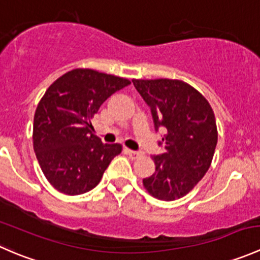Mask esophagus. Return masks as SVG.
Segmentation results:
<instances>
[{
	"mask_svg": "<svg viewBox=\"0 0 260 260\" xmlns=\"http://www.w3.org/2000/svg\"><path fill=\"white\" fill-rule=\"evenodd\" d=\"M125 153L128 154V156L131 157V158H138V157L142 156V152H138V151H132V149L129 148H125L124 149Z\"/></svg>",
	"mask_w": 260,
	"mask_h": 260,
	"instance_id": "esophagus-1",
	"label": "esophagus"
}]
</instances>
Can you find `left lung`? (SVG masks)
Wrapping results in <instances>:
<instances>
[{
  "label": "left lung",
  "mask_w": 260,
  "mask_h": 260,
  "mask_svg": "<svg viewBox=\"0 0 260 260\" xmlns=\"http://www.w3.org/2000/svg\"><path fill=\"white\" fill-rule=\"evenodd\" d=\"M133 84L151 108L156 131L166 129L165 153L152 157L156 170L143 179V186L158 200H177L210 167L217 143L214 111L200 91L182 80L133 79Z\"/></svg>",
  "instance_id": "1"
}]
</instances>
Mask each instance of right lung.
<instances>
[{
  "instance_id": "obj_1",
  "label": "right lung",
  "mask_w": 260,
  "mask_h": 260,
  "mask_svg": "<svg viewBox=\"0 0 260 260\" xmlns=\"http://www.w3.org/2000/svg\"><path fill=\"white\" fill-rule=\"evenodd\" d=\"M131 81L93 69H74L57 78L34 117L32 143L48 181L65 195L95 187L122 145H103L91 118L102 104Z\"/></svg>"
}]
</instances>
